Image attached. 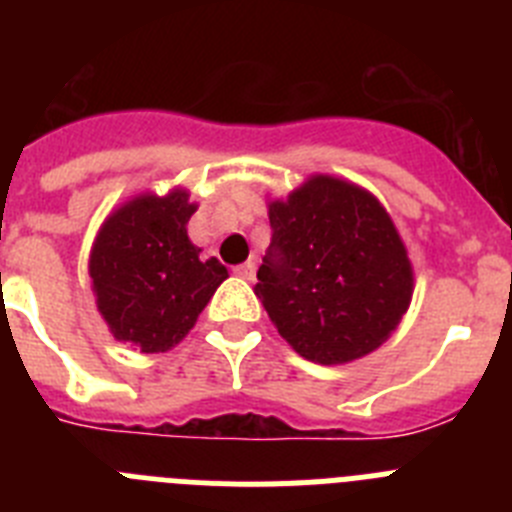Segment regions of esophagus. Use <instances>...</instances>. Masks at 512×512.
I'll list each match as a JSON object with an SVG mask.
<instances>
[{"label":"esophagus","instance_id":"1","mask_svg":"<svg viewBox=\"0 0 512 512\" xmlns=\"http://www.w3.org/2000/svg\"><path fill=\"white\" fill-rule=\"evenodd\" d=\"M235 274L246 279V282H253V277H256V264H253V261H246V264L235 266Z\"/></svg>","mask_w":512,"mask_h":512}]
</instances>
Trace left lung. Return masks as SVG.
<instances>
[{
	"instance_id": "1",
	"label": "left lung",
	"mask_w": 512,
	"mask_h": 512,
	"mask_svg": "<svg viewBox=\"0 0 512 512\" xmlns=\"http://www.w3.org/2000/svg\"><path fill=\"white\" fill-rule=\"evenodd\" d=\"M271 246L256 297L279 336L315 364H348L392 336L413 297V264L372 192L315 174L269 202Z\"/></svg>"
}]
</instances>
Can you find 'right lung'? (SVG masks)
<instances>
[{
	"instance_id": "obj_1",
	"label": "right lung",
	"mask_w": 512,
	"mask_h": 512,
	"mask_svg": "<svg viewBox=\"0 0 512 512\" xmlns=\"http://www.w3.org/2000/svg\"><path fill=\"white\" fill-rule=\"evenodd\" d=\"M197 205L187 189L138 194L99 228L89 253L97 310L120 343L164 354L194 328L228 279L217 259H202L187 223Z\"/></svg>"
}]
</instances>
